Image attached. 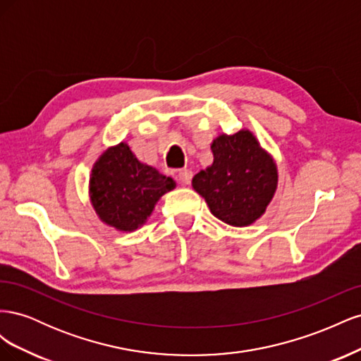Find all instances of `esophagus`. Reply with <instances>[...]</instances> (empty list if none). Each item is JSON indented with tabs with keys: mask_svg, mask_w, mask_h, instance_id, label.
Here are the masks:
<instances>
[{
	"mask_svg": "<svg viewBox=\"0 0 361 361\" xmlns=\"http://www.w3.org/2000/svg\"><path fill=\"white\" fill-rule=\"evenodd\" d=\"M178 179L180 183L183 185H190L191 183V179H192V171L188 170V169H182L179 170L178 173Z\"/></svg>",
	"mask_w": 361,
	"mask_h": 361,
	"instance_id": "1",
	"label": "esophagus"
}]
</instances>
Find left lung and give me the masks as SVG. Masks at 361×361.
Segmentation results:
<instances>
[{
    "mask_svg": "<svg viewBox=\"0 0 361 361\" xmlns=\"http://www.w3.org/2000/svg\"><path fill=\"white\" fill-rule=\"evenodd\" d=\"M212 166L192 178V188L227 224L248 226L265 212L277 187V169L253 134L220 135L211 146Z\"/></svg>",
    "mask_w": 361,
    "mask_h": 361,
    "instance_id": "obj_1",
    "label": "left lung"
}]
</instances>
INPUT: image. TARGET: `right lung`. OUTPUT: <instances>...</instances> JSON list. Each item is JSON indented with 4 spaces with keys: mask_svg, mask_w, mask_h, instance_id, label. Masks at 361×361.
<instances>
[{
    "mask_svg": "<svg viewBox=\"0 0 361 361\" xmlns=\"http://www.w3.org/2000/svg\"><path fill=\"white\" fill-rule=\"evenodd\" d=\"M174 185L171 178L141 164L126 145L120 143L94 164L90 178L92 203L106 224L118 231H134Z\"/></svg>",
    "mask_w": 361,
    "mask_h": 361,
    "instance_id": "right-lung-1",
    "label": "right lung"
}]
</instances>
